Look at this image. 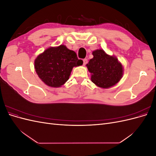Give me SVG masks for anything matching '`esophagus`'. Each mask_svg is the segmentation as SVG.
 <instances>
[{
	"label": "esophagus",
	"mask_w": 156,
	"mask_h": 156,
	"mask_svg": "<svg viewBox=\"0 0 156 156\" xmlns=\"http://www.w3.org/2000/svg\"><path fill=\"white\" fill-rule=\"evenodd\" d=\"M87 62H88V60H87V59H86V58L83 59V65H84V66L86 65V64H87Z\"/></svg>",
	"instance_id": "34e87169"
}]
</instances>
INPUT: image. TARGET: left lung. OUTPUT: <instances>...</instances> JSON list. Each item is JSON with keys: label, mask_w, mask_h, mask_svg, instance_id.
<instances>
[{"label": "left lung", "mask_w": 156, "mask_h": 156, "mask_svg": "<svg viewBox=\"0 0 156 156\" xmlns=\"http://www.w3.org/2000/svg\"><path fill=\"white\" fill-rule=\"evenodd\" d=\"M94 57L86 65L91 73L92 81L99 87L108 88L119 83L124 68L115 56L107 55L103 49L92 52Z\"/></svg>", "instance_id": "8db88e82"}]
</instances>
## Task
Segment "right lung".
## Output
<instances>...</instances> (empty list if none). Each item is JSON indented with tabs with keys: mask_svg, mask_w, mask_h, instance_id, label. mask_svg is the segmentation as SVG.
Wrapping results in <instances>:
<instances>
[{
	"mask_svg": "<svg viewBox=\"0 0 156 156\" xmlns=\"http://www.w3.org/2000/svg\"><path fill=\"white\" fill-rule=\"evenodd\" d=\"M75 52L64 45L51 47L37 56L34 68L40 79L47 85L60 87L69 79L73 67L81 66Z\"/></svg>",
	"mask_w": 156,
	"mask_h": 156,
	"instance_id": "right-lung-1",
	"label": "right lung"
}]
</instances>
